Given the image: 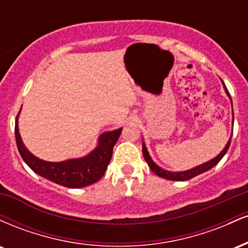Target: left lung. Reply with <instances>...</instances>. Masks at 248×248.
I'll use <instances>...</instances> for the list:
<instances>
[{
    "label": "left lung",
    "instance_id": "1",
    "mask_svg": "<svg viewBox=\"0 0 248 248\" xmlns=\"http://www.w3.org/2000/svg\"><path fill=\"white\" fill-rule=\"evenodd\" d=\"M223 85H224V82H223ZM224 88H225V92H226V94L229 95L230 99H231V95H230L227 88L225 86H224ZM231 102H232V100H231ZM230 144H231V138H230L229 142H227L226 146H225L223 152H220V154L216 156L215 158H212V160L209 162H205V163L201 164V166L192 168V169L186 170V171H168V170L162 169V168L158 167L157 164H156L155 162L152 160V157H150L149 153H148V150L146 148V144L144 143H142V146H143L142 147V153H143V157L148 163V166H149L150 169H152V171L155 172L157 176H160V177H162V178L170 179V181H187V179H191L193 177H196L197 175H201V173H203V172L207 171V170L212 169V168L215 167L216 164H217L218 162L224 157V155L226 154L227 150H229Z\"/></svg>",
    "mask_w": 248,
    "mask_h": 248
}]
</instances>
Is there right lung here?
I'll list each match as a JSON object with an SVG mask.
<instances>
[{
    "label": "right lung",
    "mask_w": 248,
    "mask_h": 248,
    "mask_svg": "<svg viewBox=\"0 0 248 248\" xmlns=\"http://www.w3.org/2000/svg\"><path fill=\"white\" fill-rule=\"evenodd\" d=\"M121 130L122 128H119L112 132L101 134L99 136L98 146L84 157L62 162H47L36 157L25 148L18 132V115L16 116L15 122L17 148L30 169L53 183L72 189L91 186L104 176L112 158L113 147L120 138Z\"/></svg>",
    "instance_id": "1"
}]
</instances>
